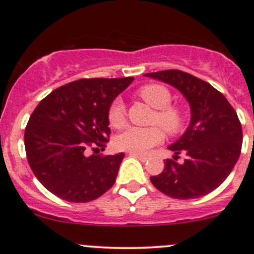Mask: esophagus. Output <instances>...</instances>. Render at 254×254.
I'll return each instance as SVG.
<instances>
[{"mask_svg": "<svg viewBox=\"0 0 254 254\" xmlns=\"http://www.w3.org/2000/svg\"><path fill=\"white\" fill-rule=\"evenodd\" d=\"M129 155H130V156H132V157H136V159H138L139 161H142V162H145V161H148V156L139 155V154H135V153H130Z\"/></svg>", "mask_w": 254, "mask_h": 254, "instance_id": "esophagus-1", "label": "esophagus"}]
</instances>
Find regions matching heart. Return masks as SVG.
<instances>
[{
    "instance_id": "obj_1",
    "label": "heart",
    "mask_w": 254,
    "mask_h": 254,
    "mask_svg": "<svg viewBox=\"0 0 254 254\" xmlns=\"http://www.w3.org/2000/svg\"><path fill=\"white\" fill-rule=\"evenodd\" d=\"M138 95L148 105L156 109L151 123L159 124L168 133H177L183 127V111L177 106H172L171 93L161 84H147L138 90ZM110 124L119 127L125 121V106L123 101L116 99L109 110ZM164 141V132L160 127H129L116 137L115 144L119 150L130 151L135 154H145L150 148Z\"/></svg>"
}]
</instances>
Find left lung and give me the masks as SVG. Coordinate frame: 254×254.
<instances>
[{
  "label": "left lung",
  "instance_id": "8db88e82",
  "mask_svg": "<svg viewBox=\"0 0 254 254\" xmlns=\"http://www.w3.org/2000/svg\"><path fill=\"white\" fill-rule=\"evenodd\" d=\"M177 88L191 109L190 125L168 149L174 159L187 154L183 164L165 160V168L150 182L162 193L177 199H194L222 184L237 164L243 144V129L237 112L222 93L210 83L182 70L144 74Z\"/></svg>",
  "mask_w": 254,
  "mask_h": 254
}]
</instances>
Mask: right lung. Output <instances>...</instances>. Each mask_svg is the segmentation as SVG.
<instances>
[{
	"label": "right lung",
	"instance_id": "1",
	"mask_svg": "<svg viewBox=\"0 0 254 254\" xmlns=\"http://www.w3.org/2000/svg\"><path fill=\"white\" fill-rule=\"evenodd\" d=\"M132 81L81 78L38 104L25 130L26 155L34 176L55 196L84 203L112 188L124 153L88 156L87 149H104L111 104Z\"/></svg>",
	"mask_w": 254,
	"mask_h": 254
}]
</instances>
